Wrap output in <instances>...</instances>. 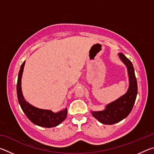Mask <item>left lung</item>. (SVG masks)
I'll list each match as a JSON object with an SVG mask.
<instances>
[{
	"label": "left lung",
	"instance_id": "8db88e82",
	"mask_svg": "<svg viewBox=\"0 0 154 154\" xmlns=\"http://www.w3.org/2000/svg\"><path fill=\"white\" fill-rule=\"evenodd\" d=\"M119 56L127 66L130 81L129 88L124 96L106 105L104 111L92 112V116L104 124H114L126 118L132 111L137 96V82L133 65L123 54L119 53Z\"/></svg>",
	"mask_w": 154,
	"mask_h": 154
}]
</instances>
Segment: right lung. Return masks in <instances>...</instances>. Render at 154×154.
Returning <instances> with one entry per match:
<instances>
[{"instance_id":"add662e5","label":"right lung","mask_w":154,"mask_h":154,"mask_svg":"<svg viewBox=\"0 0 154 154\" xmlns=\"http://www.w3.org/2000/svg\"><path fill=\"white\" fill-rule=\"evenodd\" d=\"M24 64L25 61L21 65L17 83V96L21 108L27 118L33 124L37 126L45 128H52L58 126L66 119L67 116L66 109L55 113L50 110L36 108L25 100L21 88V79Z\"/></svg>"}]
</instances>
